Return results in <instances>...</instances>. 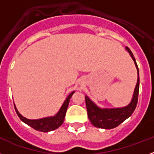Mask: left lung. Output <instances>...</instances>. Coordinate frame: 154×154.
<instances>
[{
	"instance_id": "obj_1",
	"label": "left lung",
	"mask_w": 154,
	"mask_h": 154,
	"mask_svg": "<svg viewBox=\"0 0 154 154\" xmlns=\"http://www.w3.org/2000/svg\"><path fill=\"white\" fill-rule=\"evenodd\" d=\"M126 49L130 53V56L133 58V62L135 63L136 68L137 69V82L136 85L133 96L132 100L129 105L122 108L114 109H102L97 106L87 96H85V104H86L87 113L88 117L92 124L94 126L101 129L110 130L113 129L119 126L123 121L126 120L134 112L137 107V102H138L139 89H140V76H139V69L137 66L136 59L133 56V54L128 47H126Z\"/></svg>"
}]
</instances>
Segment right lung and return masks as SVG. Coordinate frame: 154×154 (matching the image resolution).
I'll list each match as a JSON object with an SVG mask.
<instances>
[{
  "label": "right lung",
  "mask_w": 154,
  "mask_h": 154,
  "mask_svg": "<svg viewBox=\"0 0 154 154\" xmlns=\"http://www.w3.org/2000/svg\"><path fill=\"white\" fill-rule=\"evenodd\" d=\"M74 92L75 91H73L72 92H71L69 94L68 97L65 100V102L63 103V104H62L59 111L54 116H49V117L42 118V119H29L24 117V116H22L21 114L19 113L17 108H16L15 105L14 104V109H15V111L17 112V116H18V117L20 118V119L22 122H24V123H26L27 125L30 126L31 127L35 129V130H38V131L47 133V132L56 130L57 128L62 126L64 120H65V113H66L68 106H69V101H70L71 97H72Z\"/></svg>",
  "instance_id": "add662e5"
}]
</instances>
